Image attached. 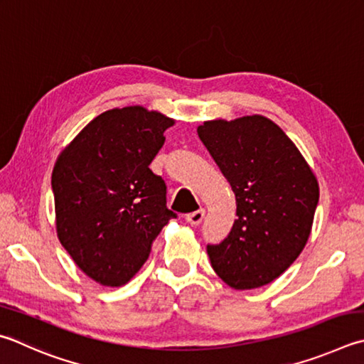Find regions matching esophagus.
<instances>
[{"mask_svg":"<svg viewBox=\"0 0 364 364\" xmlns=\"http://www.w3.org/2000/svg\"><path fill=\"white\" fill-rule=\"evenodd\" d=\"M203 218H205V210L200 208V210L193 211V213H188V215H186V221H188L189 224H194V226H197V224L202 223Z\"/></svg>","mask_w":364,"mask_h":364,"instance_id":"34e87169","label":"esophagus"}]
</instances>
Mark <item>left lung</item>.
Instances as JSON below:
<instances>
[{
  "label": "left lung",
  "mask_w": 364,
  "mask_h": 364,
  "mask_svg": "<svg viewBox=\"0 0 364 364\" xmlns=\"http://www.w3.org/2000/svg\"><path fill=\"white\" fill-rule=\"evenodd\" d=\"M197 134L235 194L226 239L207 245L211 267L235 289L274 282L307 243L318 183L285 132L264 116L208 121Z\"/></svg>",
  "instance_id": "obj_1"
}]
</instances>
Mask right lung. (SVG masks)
Here are the masks:
<instances>
[{"mask_svg": "<svg viewBox=\"0 0 364 364\" xmlns=\"http://www.w3.org/2000/svg\"><path fill=\"white\" fill-rule=\"evenodd\" d=\"M171 125L173 119L141 107L109 109L58 156L52 171L58 240L100 285H125L176 218L165 181L149 168Z\"/></svg>", "mask_w": 364, "mask_h": 364, "instance_id": "right-lung-1", "label": "right lung"}]
</instances>
